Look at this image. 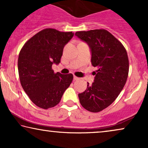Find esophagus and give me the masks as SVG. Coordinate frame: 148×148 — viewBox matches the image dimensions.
<instances>
[{"mask_svg": "<svg viewBox=\"0 0 148 148\" xmlns=\"http://www.w3.org/2000/svg\"><path fill=\"white\" fill-rule=\"evenodd\" d=\"M73 79H74V80H78V79H79V78L77 77H76V76L74 75V77H73Z\"/></svg>", "mask_w": 148, "mask_h": 148, "instance_id": "1", "label": "esophagus"}]
</instances>
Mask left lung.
I'll use <instances>...</instances> for the list:
<instances>
[{"instance_id": "left-lung-1", "label": "left lung", "mask_w": 148, "mask_h": 148, "mask_svg": "<svg viewBox=\"0 0 148 148\" xmlns=\"http://www.w3.org/2000/svg\"><path fill=\"white\" fill-rule=\"evenodd\" d=\"M75 36L86 42L92 53L91 62L98 70L94 81L78 94L80 104L92 112L102 111L112 104L126 84L129 59L122 44L106 29L77 32Z\"/></svg>"}]
</instances>
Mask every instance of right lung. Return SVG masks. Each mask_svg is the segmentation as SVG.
I'll use <instances>...</instances> for the list:
<instances>
[{"mask_svg":"<svg viewBox=\"0 0 148 148\" xmlns=\"http://www.w3.org/2000/svg\"><path fill=\"white\" fill-rule=\"evenodd\" d=\"M73 35L72 32L44 29L30 38L19 52L18 71L21 86L40 108L57 105L71 84V73H54L52 65L60 63L64 46Z\"/></svg>","mask_w":148,"mask_h":148,"instance_id":"obj_1","label":"right lung"}]
</instances>
